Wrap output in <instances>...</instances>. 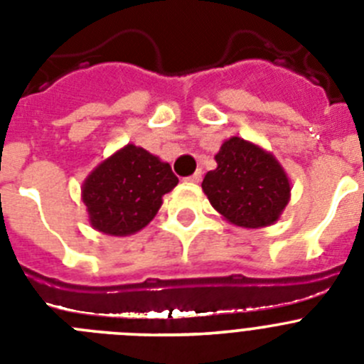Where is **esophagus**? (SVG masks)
<instances>
[{"label": "esophagus", "instance_id": "34e87169", "mask_svg": "<svg viewBox=\"0 0 364 364\" xmlns=\"http://www.w3.org/2000/svg\"><path fill=\"white\" fill-rule=\"evenodd\" d=\"M200 178H202V171L200 169H197V171L193 173L191 176H188L186 180H188V182H200Z\"/></svg>", "mask_w": 364, "mask_h": 364}]
</instances>
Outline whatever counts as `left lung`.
<instances>
[{"label":"left lung","mask_w":364,"mask_h":364,"mask_svg":"<svg viewBox=\"0 0 364 364\" xmlns=\"http://www.w3.org/2000/svg\"><path fill=\"white\" fill-rule=\"evenodd\" d=\"M217 169L208 171L202 189L211 205L242 228L269 226L290 200V182L272 154L233 136L215 156Z\"/></svg>","instance_id":"8db88e82"}]
</instances>
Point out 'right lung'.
Listing matches in <instances>:
<instances>
[{"instance_id": "obj_1", "label": "right lung", "mask_w": 364, "mask_h": 364, "mask_svg": "<svg viewBox=\"0 0 364 364\" xmlns=\"http://www.w3.org/2000/svg\"><path fill=\"white\" fill-rule=\"evenodd\" d=\"M178 184L171 166L136 146H125L87 176L82 198L92 228L102 233L131 235L146 228L162 197Z\"/></svg>"}]
</instances>
